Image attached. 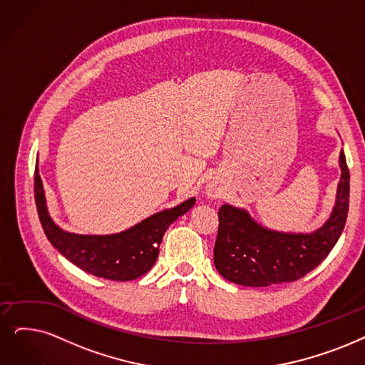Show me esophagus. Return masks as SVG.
<instances>
[{
  "instance_id": "obj_1",
  "label": "esophagus",
  "mask_w": 365,
  "mask_h": 365,
  "mask_svg": "<svg viewBox=\"0 0 365 365\" xmlns=\"http://www.w3.org/2000/svg\"><path fill=\"white\" fill-rule=\"evenodd\" d=\"M208 195H211V196H214V195H215V192H212V190H211V192H210V193H208Z\"/></svg>"
}]
</instances>
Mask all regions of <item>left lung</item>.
<instances>
[{
	"mask_svg": "<svg viewBox=\"0 0 365 365\" xmlns=\"http://www.w3.org/2000/svg\"><path fill=\"white\" fill-rule=\"evenodd\" d=\"M340 182L328 220L312 233L272 230L229 203L218 210L214 265L226 280L249 287L295 282L313 271L337 244L349 211V169L340 153Z\"/></svg>",
	"mask_w": 365,
	"mask_h": 365,
	"instance_id": "1",
	"label": "left lung"
}]
</instances>
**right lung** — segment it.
<instances>
[{"mask_svg": "<svg viewBox=\"0 0 365 365\" xmlns=\"http://www.w3.org/2000/svg\"><path fill=\"white\" fill-rule=\"evenodd\" d=\"M34 195L40 223L55 249L85 272L115 282L135 280L147 274L157 260L158 245L166 229L196 202L195 197L187 199L180 205L153 214L118 233L81 235L61 229L52 220L38 168L34 175Z\"/></svg>", "mask_w": 365, "mask_h": 365, "instance_id": "1", "label": "right lung"}]
</instances>
